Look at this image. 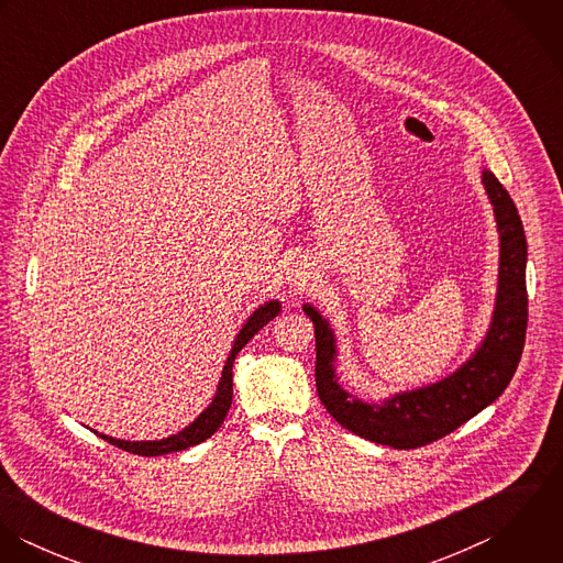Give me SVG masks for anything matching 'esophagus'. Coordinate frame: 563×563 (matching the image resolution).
Segmentation results:
<instances>
[{
	"instance_id": "34e87169",
	"label": "esophagus",
	"mask_w": 563,
	"mask_h": 563,
	"mask_svg": "<svg viewBox=\"0 0 563 563\" xmlns=\"http://www.w3.org/2000/svg\"><path fill=\"white\" fill-rule=\"evenodd\" d=\"M288 284L290 286H297V288H301V286H306L308 284V279H310V273H308V268L306 266H292L290 271H288Z\"/></svg>"
}]
</instances>
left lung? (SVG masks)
<instances>
[{"instance_id":"obj_1","label":"left lung","mask_w":563,"mask_h":563,"mask_svg":"<svg viewBox=\"0 0 563 563\" xmlns=\"http://www.w3.org/2000/svg\"><path fill=\"white\" fill-rule=\"evenodd\" d=\"M482 184L498 232V282L487 331L451 375L411 390L364 401L338 377V338L319 308L303 303L317 333V393L324 409L351 433L393 449L435 442L496 401L509 386L527 333V239L516 203L492 170Z\"/></svg>"}]
</instances>
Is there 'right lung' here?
I'll use <instances>...</instances> for the list:
<instances>
[{
  "label": "right lung",
  "mask_w": 563,
  "mask_h": 563,
  "mask_svg": "<svg viewBox=\"0 0 563 563\" xmlns=\"http://www.w3.org/2000/svg\"><path fill=\"white\" fill-rule=\"evenodd\" d=\"M282 312V301L277 299H268L264 301L262 306H257L249 317L246 321L239 329L234 342H232V349L228 353V360H225V366L221 371V379H219V386H217V393L212 397V401L208 402V407L190 422L186 424L181 431L168 435V438H162V440H121V438H112V435H106V433H99L95 429H90L95 435H99L101 440L128 451V453H134V455H143V457H156V455H166V453H177V451H186L190 446H197L201 442H206L208 438H212L217 433V429L223 424L230 407H232V395H234V377H232V366H234V360L236 355L241 353L242 346L266 324V322L273 321L277 314Z\"/></svg>",
  "instance_id": "1"
}]
</instances>
